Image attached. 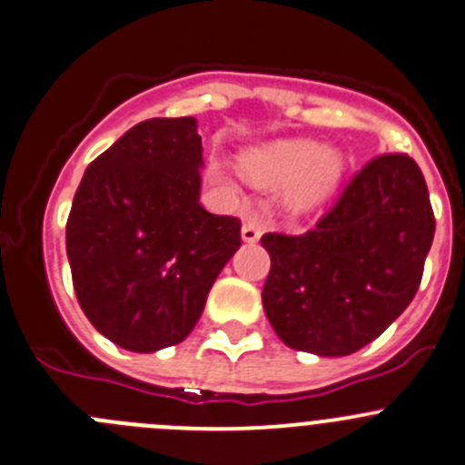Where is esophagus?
Returning a JSON list of instances; mask_svg holds the SVG:
<instances>
[{
    "label": "esophagus",
    "mask_w": 465,
    "mask_h": 465,
    "mask_svg": "<svg viewBox=\"0 0 465 465\" xmlns=\"http://www.w3.org/2000/svg\"><path fill=\"white\" fill-rule=\"evenodd\" d=\"M260 235H262V225H260V221L255 219H246L244 225H242V240L244 242H258Z\"/></svg>",
    "instance_id": "esophagus-1"
}]
</instances>
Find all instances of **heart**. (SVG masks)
<instances>
[{"instance_id":"b5f03b06","label":"heart","mask_w":465,"mask_h":465,"mask_svg":"<svg viewBox=\"0 0 465 465\" xmlns=\"http://www.w3.org/2000/svg\"><path fill=\"white\" fill-rule=\"evenodd\" d=\"M242 169L246 178L262 187L290 183L285 203L294 210H306L333 192L342 175V157L312 141H281L244 154Z\"/></svg>"}]
</instances>
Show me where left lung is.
I'll return each instance as SVG.
<instances>
[{
  "label": "left lung",
  "mask_w": 465,
  "mask_h": 465,
  "mask_svg": "<svg viewBox=\"0 0 465 465\" xmlns=\"http://www.w3.org/2000/svg\"><path fill=\"white\" fill-rule=\"evenodd\" d=\"M436 219L418 163L370 159L303 235L267 232L272 269L262 306L287 347L349 356L377 340L413 302Z\"/></svg>",
  "instance_id": "obj_1"
}]
</instances>
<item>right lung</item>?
<instances>
[{"instance_id":"1","label":"right lung","mask_w":465,"mask_h":465,"mask_svg":"<svg viewBox=\"0 0 465 465\" xmlns=\"http://www.w3.org/2000/svg\"><path fill=\"white\" fill-rule=\"evenodd\" d=\"M201 166L196 118H150L93 159L74 193L65 223L74 294L127 351L183 342L242 244L237 216L198 203Z\"/></svg>"}]
</instances>
